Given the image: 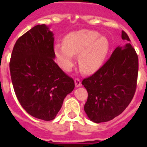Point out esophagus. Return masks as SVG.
I'll list each match as a JSON object with an SVG mask.
<instances>
[{"instance_id":"esophagus-1","label":"esophagus","mask_w":147,"mask_h":147,"mask_svg":"<svg viewBox=\"0 0 147 147\" xmlns=\"http://www.w3.org/2000/svg\"><path fill=\"white\" fill-rule=\"evenodd\" d=\"M75 84H76V88L80 87L81 85H82V83H81L80 79H79L78 78H75Z\"/></svg>"}]
</instances>
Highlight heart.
<instances>
[{
  "instance_id": "obj_1",
  "label": "heart",
  "mask_w": 147,
  "mask_h": 147,
  "mask_svg": "<svg viewBox=\"0 0 147 147\" xmlns=\"http://www.w3.org/2000/svg\"><path fill=\"white\" fill-rule=\"evenodd\" d=\"M110 50L107 38L93 30H82L68 34L64 43H57L54 53L63 70L70 71L74 65V55H78V65L82 72L92 74L104 64Z\"/></svg>"
}]
</instances>
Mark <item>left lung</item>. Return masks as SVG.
I'll return each mask as SVG.
<instances>
[{"instance_id":"8db88e82","label":"left lung","mask_w":147,"mask_h":147,"mask_svg":"<svg viewBox=\"0 0 147 147\" xmlns=\"http://www.w3.org/2000/svg\"><path fill=\"white\" fill-rule=\"evenodd\" d=\"M123 47H117L109 59L82 84L88 92L85 111L94 123L107 122L126 109L134 96L138 76V56L122 31Z\"/></svg>"}]
</instances>
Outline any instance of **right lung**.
<instances>
[{"label": "right lung", "mask_w": 147, "mask_h": 147, "mask_svg": "<svg viewBox=\"0 0 147 147\" xmlns=\"http://www.w3.org/2000/svg\"><path fill=\"white\" fill-rule=\"evenodd\" d=\"M54 37L45 24L36 25L17 40L10 71L20 104L31 116L52 121L75 82L54 61Z\"/></svg>", "instance_id": "1"}]
</instances>
